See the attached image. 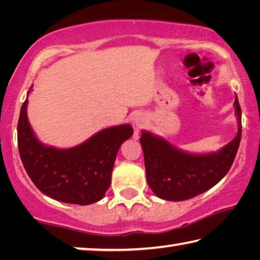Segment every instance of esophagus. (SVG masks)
Instances as JSON below:
<instances>
[{
	"mask_svg": "<svg viewBox=\"0 0 260 260\" xmlns=\"http://www.w3.org/2000/svg\"><path fill=\"white\" fill-rule=\"evenodd\" d=\"M133 125H134L136 131H140L144 126L143 117L142 116H135V118L133 119Z\"/></svg>",
	"mask_w": 260,
	"mask_h": 260,
	"instance_id": "1",
	"label": "esophagus"
}]
</instances>
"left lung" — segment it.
<instances>
[{"instance_id": "left-lung-1", "label": "left lung", "mask_w": 260, "mask_h": 260, "mask_svg": "<svg viewBox=\"0 0 260 260\" xmlns=\"http://www.w3.org/2000/svg\"><path fill=\"white\" fill-rule=\"evenodd\" d=\"M235 114L239 131L234 139L217 152L189 153L165 139L142 131L147 181L155 195L166 201L192 199L215 186L230 171L240 146L242 124L241 107L235 96Z\"/></svg>"}]
</instances>
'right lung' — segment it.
Instances as JSON below:
<instances>
[{
  "mask_svg": "<svg viewBox=\"0 0 260 260\" xmlns=\"http://www.w3.org/2000/svg\"><path fill=\"white\" fill-rule=\"evenodd\" d=\"M27 103L26 99L21 105L17 133L21 161L33 183L45 195L64 203L88 205L102 200L111 184L117 152L133 135L132 126L109 127L79 146L57 149L45 146L35 136Z\"/></svg>",
  "mask_w": 260,
  "mask_h": 260,
  "instance_id": "right-lung-1",
  "label": "right lung"
}]
</instances>
